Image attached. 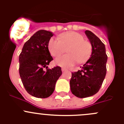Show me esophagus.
<instances>
[{"instance_id": "34e87169", "label": "esophagus", "mask_w": 124, "mask_h": 124, "mask_svg": "<svg viewBox=\"0 0 124 124\" xmlns=\"http://www.w3.org/2000/svg\"><path fill=\"white\" fill-rule=\"evenodd\" d=\"M66 70H67V69H65V68H62V72H63V71H65Z\"/></svg>"}]
</instances>
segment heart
<instances>
[{
    "label": "heart",
    "instance_id": "heart-1",
    "mask_svg": "<svg viewBox=\"0 0 124 124\" xmlns=\"http://www.w3.org/2000/svg\"><path fill=\"white\" fill-rule=\"evenodd\" d=\"M48 49L51 55L57 57L62 54L68 48V54L56 58L55 64L63 68H69L77 62L79 64L89 60L92 53V45L84 36L76 32L62 33L59 39L52 37L48 42Z\"/></svg>",
    "mask_w": 124,
    "mask_h": 124
}]
</instances>
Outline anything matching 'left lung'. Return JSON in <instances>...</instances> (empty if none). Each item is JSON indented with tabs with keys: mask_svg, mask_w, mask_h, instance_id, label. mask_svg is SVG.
Instances as JSON below:
<instances>
[{
	"mask_svg": "<svg viewBox=\"0 0 124 124\" xmlns=\"http://www.w3.org/2000/svg\"><path fill=\"white\" fill-rule=\"evenodd\" d=\"M85 33L92 45V53L82 70L72 72L70 88L72 94L83 98L96 94L106 77L107 56L105 45L89 31Z\"/></svg>",
	"mask_w": 124,
	"mask_h": 124,
	"instance_id": "1",
	"label": "left lung"
}]
</instances>
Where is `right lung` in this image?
<instances>
[{
  "label": "right lung",
  "mask_w": 124,
  "mask_h": 124,
  "mask_svg": "<svg viewBox=\"0 0 124 124\" xmlns=\"http://www.w3.org/2000/svg\"><path fill=\"white\" fill-rule=\"evenodd\" d=\"M53 35L44 30L37 32L25 42L19 56V74L24 87L27 93L37 98L50 97L62 74L61 67L50 69L47 67L53 60L47 46Z\"/></svg>",
  "instance_id": "1"
}]
</instances>
